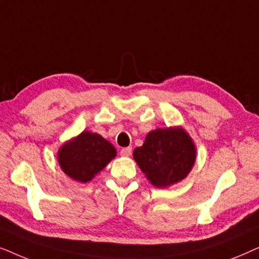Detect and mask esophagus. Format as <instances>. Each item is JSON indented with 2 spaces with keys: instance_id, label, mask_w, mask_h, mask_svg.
Segmentation results:
<instances>
[{
  "instance_id": "1",
  "label": "esophagus",
  "mask_w": 259,
  "mask_h": 259,
  "mask_svg": "<svg viewBox=\"0 0 259 259\" xmlns=\"http://www.w3.org/2000/svg\"><path fill=\"white\" fill-rule=\"evenodd\" d=\"M120 154H121L122 157H130V155L132 154V148H131V147L122 148V150L120 151Z\"/></svg>"
}]
</instances>
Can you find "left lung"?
Segmentation results:
<instances>
[{"instance_id": "left-lung-1", "label": "left lung", "mask_w": 259, "mask_h": 259, "mask_svg": "<svg viewBox=\"0 0 259 259\" xmlns=\"http://www.w3.org/2000/svg\"><path fill=\"white\" fill-rule=\"evenodd\" d=\"M196 146L182 127L151 131L133 158L146 178L155 187H168L186 178L194 161Z\"/></svg>"}]
</instances>
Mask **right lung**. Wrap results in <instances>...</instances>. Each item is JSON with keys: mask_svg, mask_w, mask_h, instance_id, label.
Here are the masks:
<instances>
[{"mask_svg": "<svg viewBox=\"0 0 259 259\" xmlns=\"http://www.w3.org/2000/svg\"><path fill=\"white\" fill-rule=\"evenodd\" d=\"M114 146L100 134L83 131L62 145L58 160L62 171L76 182H91L115 158Z\"/></svg>", "mask_w": 259, "mask_h": 259, "instance_id": "1", "label": "right lung"}]
</instances>
